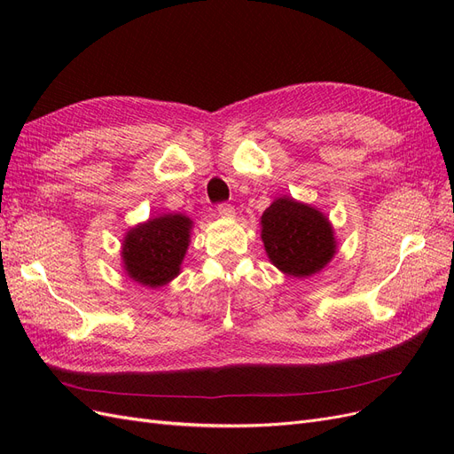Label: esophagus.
Segmentation results:
<instances>
[{
  "label": "esophagus",
  "instance_id": "1",
  "mask_svg": "<svg viewBox=\"0 0 454 454\" xmlns=\"http://www.w3.org/2000/svg\"><path fill=\"white\" fill-rule=\"evenodd\" d=\"M217 214L222 217H235V208H232L231 204L222 202V204H217Z\"/></svg>",
  "mask_w": 454,
  "mask_h": 454
}]
</instances>
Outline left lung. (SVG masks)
I'll return each mask as SVG.
<instances>
[{
    "mask_svg": "<svg viewBox=\"0 0 454 454\" xmlns=\"http://www.w3.org/2000/svg\"><path fill=\"white\" fill-rule=\"evenodd\" d=\"M269 259L292 277H310L335 254L332 225L324 214L294 199L274 200L261 215Z\"/></svg>",
    "mask_w": 454,
    "mask_h": 454,
    "instance_id": "8db88e82",
    "label": "left lung"
}]
</instances>
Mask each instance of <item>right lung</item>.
I'll use <instances>...</instances> for the list:
<instances>
[{
    "label": "right lung",
    "mask_w": 454,
    "mask_h": 454,
    "mask_svg": "<svg viewBox=\"0 0 454 454\" xmlns=\"http://www.w3.org/2000/svg\"><path fill=\"white\" fill-rule=\"evenodd\" d=\"M189 231L191 219L182 214L149 219L129 231L122 244V261L130 278L157 287L177 277L189 246Z\"/></svg>",
    "instance_id": "right-lung-1"
}]
</instances>
